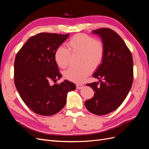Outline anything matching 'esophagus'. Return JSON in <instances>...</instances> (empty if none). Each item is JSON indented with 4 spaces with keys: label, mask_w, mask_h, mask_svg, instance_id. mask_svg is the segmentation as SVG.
<instances>
[{
    "label": "esophagus",
    "mask_w": 149,
    "mask_h": 149,
    "mask_svg": "<svg viewBox=\"0 0 149 149\" xmlns=\"http://www.w3.org/2000/svg\"><path fill=\"white\" fill-rule=\"evenodd\" d=\"M76 88H77V89H81L83 88V85L79 84H76Z\"/></svg>",
    "instance_id": "obj_1"
}]
</instances>
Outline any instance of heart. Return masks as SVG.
I'll use <instances>...</instances> for the list:
<instances>
[{"label": "heart", "mask_w": 149, "mask_h": 149, "mask_svg": "<svg viewBox=\"0 0 149 149\" xmlns=\"http://www.w3.org/2000/svg\"><path fill=\"white\" fill-rule=\"evenodd\" d=\"M68 49L59 46L55 52V60L61 68H65L69 63L72 53L80 54V62L83 66L78 68H70L64 73L66 79L70 81L82 83L101 65L104 55V46L100 40H96L86 34L75 35L66 43Z\"/></svg>", "instance_id": "b5f03b06"}]
</instances>
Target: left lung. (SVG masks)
<instances>
[{"instance_id":"obj_1","label":"left lung","mask_w":149,"mask_h":149,"mask_svg":"<svg viewBox=\"0 0 149 149\" xmlns=\"http://www.w3.org/2000/svg\"><path fill=\"white\" fill-rule=\"evenodd\" d=\"M92 33L101 38L104 46L102 61L93 75L103 81L86 84L95 94L84 104L90 112L102 116L118 109L127 97L133 83V60L124 40L114 30L103 28Z\"/></svg>"}]
</instances>
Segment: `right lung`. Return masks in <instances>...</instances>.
<instances>
[{"label":"right lung","instance_id":"obj_1","mask_svg":"<svg viewBox=\"0 0 149 149\" xmlns=\"http://www.w3.org/2000/svg\"><path fill=\"white\" fill-rule=\"evenodd\" d=\"M69 35L37 34L27 40L15 56V87L22 100L36 114L47 116L56 114L65 106L68 93L76 88L68 80L60 84H49L62 77L54 55Z\"/></svg>","mask_w":149,"mask_h":149}]
</instances>
